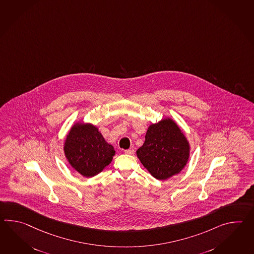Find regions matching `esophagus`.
<instances>
[{
  "instance_id": "34e87169",
  "label": "esophagus",
  "mask_w": 254,
  "mask_h": 254,
  "mask_svg": "<svg viewBox=\"0 0 254 254\" xmlns=\"http://www.w3.org/2000/svg\"><path fill=\"white\" fill-rule=\"evenodd\" d=\"M125 153H126V154H127V155H134L135 150H134V148H133V147H130L129 149L125 150Z\"/></svg>"
}]
</instances>
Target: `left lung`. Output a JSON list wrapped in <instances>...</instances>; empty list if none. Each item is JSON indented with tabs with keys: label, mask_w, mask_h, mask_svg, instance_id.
Returning a JSON list of instances; mask_svg holds the SVG:
<instances>
[{
	"label": "left lung",
	"mask_w": 254,
	"mask_h": 254,
	"mask_svg": "<svg viewBox=\"0 0 254 254\" xmlns=\"http://www.w3.org/2000/svg\"><path fill=\"white\" fill-rule=\"evenodd\" d=\"M145 137L136 155L154 178L168 180L186 166L190 157L189 142L172 119L149 126Z\"/></svg>",
	"instance_id": "1"
}]
</instances>
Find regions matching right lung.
<instances>
[{"label":"right lung","instance_id":"obj_1","mask_svg":"<svg viewBox=\"0 0 254 254\" xmlns=\"http://www.w3.org/2000/svg\"><path fill=\"white\" fill-rule=\"evenodd\" d=\"M64 150L70 165L86 178L100 173L116 153L95 126L79 123L70 130Z\"/></svg>","mask_w":254,"mask_h":254}]
</instances>
